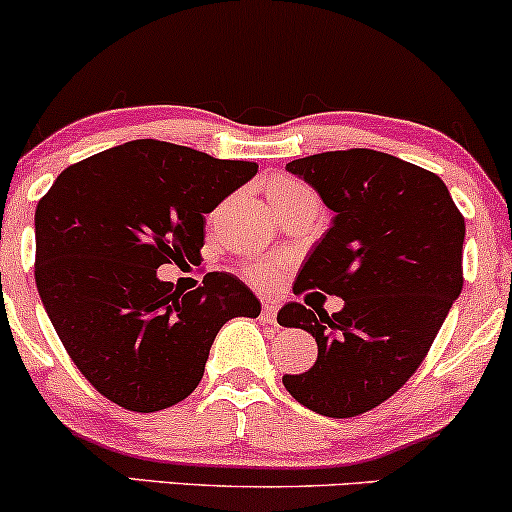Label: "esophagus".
<instances>
[{
    "label": "esophagus",
    "instance_id": "1",
    "mask_svg": "<svg viewBox=\"0 0 512 512\" xmlns=\"http://www.w3.org/2000/svg\"><path fill=\"white\" fill-rule=\"evenodd\" d=\"M276 313H279V303L276 301H264L262 303V317H264V322H276Z\"/></svg>",
    "mask_w": 512,
    "mask_h": 512
}]
</instances>
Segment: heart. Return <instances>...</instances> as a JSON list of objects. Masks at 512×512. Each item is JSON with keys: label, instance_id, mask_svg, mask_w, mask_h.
Instances as JSON below:
<instances>
[{"label": "heart", "instance_id": "1", "mask_svg": "<svg viewBox=\"0 0 512 512\" xmlns=\"http://www.w3.org/2000/svg\"><path fill=\"white\" fill-rule=\"evenodd\" d=\"M305 192H310V190L303 185V182L279 180L272 187V202L276 207V204L286 202V199H291L296 195H305ZM284 267H286V262L281 260V257H252V260L243 264V276L250 281V284L267 289V286H274L276 281L281 279Z\"/></svg>", "mask_w": 512, "mask_h": 512}]
</instances>
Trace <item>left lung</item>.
<instances>
[{
    "mask_svg": "<svg viewBox=\"0 0 512 512\" xmlns=\"http://www.w3.org/2000/svg\"><path fill=\"white\" fill-rule=\"evenodd\" d=\"M334 211L293 293L344 298L339 313L286 303L276 320L317 342L284 387L315 414L349 419L390 399L421 366L462 291L464 216L431 170L373 149L286 163Z\"/></svg>",
    "mask_w": 512,
    "mask_h": 512,
    "instance_id": "1",
    "label": "left lung"
}]
</instances>
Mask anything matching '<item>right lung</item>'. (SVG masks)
Listing matches in <instances>:
<instances>
[{"label":"right lung","mask_w":512,"mask_h":512,"mask_svg":"<svg viewBox=\"0 0 512 512\" xmlns=\"http://www.w3.org/2000/svg\"><path fill=\"white\" fill-rule=\"evenodd\" d=\"M257 173L190 146L137 139L64 168L35 209V284L84 378L129 411L173 407L199 385L214 337L260 301L238 276L195 291L158 279L202 260L204 214Z\"/></svg>","instance_id":"obj_1"}]
</instances>
